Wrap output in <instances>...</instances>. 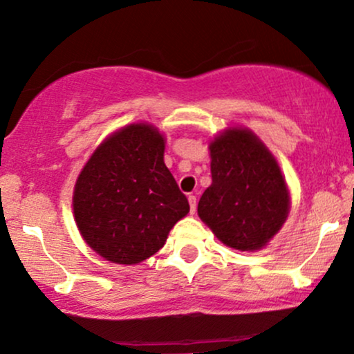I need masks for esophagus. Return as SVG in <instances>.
<instances>
[{
  "instance_id": "obj_1",
  "label": "esophagus",
  "mask_w": 354,
  "mask_h": 354,
  "mask_svg": "<svg viewBox=\"0 0 354 354\" xmlns=\"http://www.w3.org/2000/svg\"><path fill=\"white\" fill-rule=\"evenodd\" d=\"M189 205H190V213L194 215L195 210H197V197H195V195H189Z\"/></svg>"
}]
</instances>
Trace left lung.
<instances>
[{
	"mask_svg": "<svg viewBox=\"0 0 354 354\" xmlns=\"http://www.w3.org/2000/svg\"><path fill=\"white\" fill-rule=\"evenodd\" d=\"M212 185L198 202V216L226 246L264 248L282 228L289 189L277 160L254 133L228 128L210 142Z\"/></svg>",
	"mask_w": 354,
	"mask_h": 354,
	"instance_id": "1",
	"label": "left lung"
}]
</instances>
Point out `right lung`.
Here are the masks:
<instances>
[{"mask_svg": "<svg viewBox=\"0 0 354 354\" xmlns=\"http://www.w3.org/2000/svg\"><path fill=\"white\" fill-rule=\"evenodd\" d=\"M164 136L134 123L108 136L82 169L73 215L85 243L106 261L138 264L165 244L189 200L164 164Z\"/></svg>", "mask_w": 354, "mask_h": 354, "instance_id": "right-lung-1", "label": "right lung"}]
</instances>
